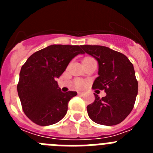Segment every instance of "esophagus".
Here are the masks:
<instances>
[{"label": "esophagus", "mask_w": 153, "mask_h": 153, "mask_svg": "<svg viewBox=\"0 0 153 153\" xmlns=\"http://www.w3.org/2000/svg\"><path fill=\"white\" fill-rule=\"evenodd\" d=\"M85 93L83 92H78V95L79 96H84Z\"/></svg>", "instance_id": "34e87169"}]
</instances>
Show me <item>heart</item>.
<instances>
[{
    "label": "heart",
    "mask_w": 153,
    "mask_h": 153,
    "mask_svg": "<svg viewBox=\"0 0 153 153\" xmlns=\"http://www.w3.org/2000/svg\"><path fill=\"white\" fill-rule=\"evenodd\" d=\"M88 58H91V57H86L84 58V59H88ZM83 59V60H84ZM76 87H78V88H83V86H85V82L83 80H81V79H78V80L76 81Z\"/></svg>",
    "instance_id": "obj_1"
}]
</instances>
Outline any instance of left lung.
Listing matches in <instances>:
<instances>
[{
  "instance_id": "left-lung-1",
  "label": "left lung",
  "mask_w": 153,
  "mask_h": 153,
  "mask_svg": "<svg viewBox=\"0 0 153 153\" xmlns=\"http://www.w3.org/2000/svg\"><path fill=\"white\" fill-rule=\"evenodd\" d=\"M83 53L91 55L99 64L93 89L104 90L106 96L87 106L89 117L96 123L114 126L131 113L138 93V82L132 63L124 54L98 45H83Z\"/></svg>"
}]
</instances>
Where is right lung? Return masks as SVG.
<instances>
[{
	"mask_svg": "<svg viewBox=\"0 0 153 153\" xmlns=\"http://www.w3.org/2000/svg\"><path fill=\"white\" fill-rule=\"evenodd\" d=\"M79 46L53 44L36 51L21 67L17 93L24 113L34 123L50 126L67 114L68 102L77 93L61 92L56 78L78 54Z\"/></svg>",
	"mask_w": 153,
	"mask_h": 153,
	"instance_id": "obj_1",
	"label": "right lung"
}]
</instances>
